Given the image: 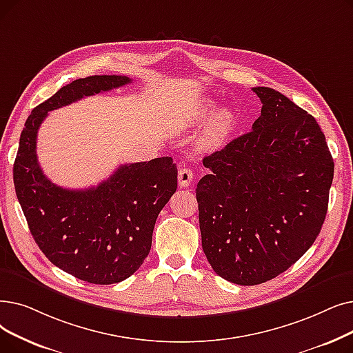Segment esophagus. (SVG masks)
<instances>
[{"instance_id": "obj_1", "label": "esophagus", "mask_w": 353, "mask_h": 353, "mask_svg": "<svg viewBox=\"0 0 353 353\" xmlns=\"http://www.w3.org/2000/svg\"><path fill=\"white\" fill-rule=\"evenodd\" d=\"M193 172L192 168H180L179 170V185L180 188H188L193 180Z\"/></svg>"}]
</instances>
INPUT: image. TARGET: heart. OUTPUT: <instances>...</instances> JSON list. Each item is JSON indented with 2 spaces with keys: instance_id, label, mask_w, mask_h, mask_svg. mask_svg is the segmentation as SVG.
I'll return each mask as SVG.
<instances>
[{
  "instance_id": "obj_1",
  "label": "heart",
  "mask_w": 353,
  "mask_h": 353,
  "mask_svg": "<svg viewBox=\"0 0 353 353\" xmlns=\"http://www.w3.org/2000/svg\"><path fill=\"white\" fill-rule=\"evenodd\" d=\"M213 111V105L212 103H205L201 110L197 112L199 118H205ZM234 125V117L232 114L222 110L219 112L214 114L212 118L209 127L203 132L202 139H201V145L203 148H213L222 143V140L229 134V131L232 130Z\"/></svg>"
}]
</instances>
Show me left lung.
I'll return each mask as SVG.
<instances>
[{
  "label": "left lung",
  "mask_w": 353,
  "mask_h": 353,
  "mask_svg": "<svg viewBox=\"0 0 353 353\" xmlns=\"http://www.w3.org/2000/svg\"><path fill=\"white\" fill-rule=\"evenodd\" d=\"M252 130L203 159L197 183L202 247L213 271L239 285L277 277L325 222L334 164L317 121L271 88Z\"/></svg>",
  "instance_id": "1"
}]
</instances>
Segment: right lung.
Masks as SVG:
<instances>
[{
  "mask_svg": "<svg viewBox=\"0 0 353 353\" xmlns=\"http://www.w3.org/2000/svg\"><path fill=\"white\" fill-rule=\"evenodd\" d=\"M95 74L60 88L28 115L12 176L17 199L39 248L56 267L92 284L124 281L151 250L152 229L177 189L172 157L122 164L97 188L56 186L37 161V131L49 111L130 83Z\"/></svg>",
  "mask_w": 353,
  "mask_h": 353,
  "instance_id": "1",
  "label": "right lung"
}]
</instances>
